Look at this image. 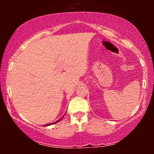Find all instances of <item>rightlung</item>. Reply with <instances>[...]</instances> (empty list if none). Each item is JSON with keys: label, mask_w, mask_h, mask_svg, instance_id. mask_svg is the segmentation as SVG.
Returning a JSON list of instances; mask_svg holds the SVG:
<instances>
[{"label": "right lung", "mask_w": 154, "mask_h": 154, "mask_svg": "<svg viewBox=\"0 0 154 154\" xmlns=\"http://www.w3.org/2000/svg\"><path fill=\"white\" fill-rule=\"evenodd\" d=\"M62 118H63V116H62V117H61V119H59V120H58V121L55 122H54V123H51V124H47V125H45V126H48V125H52V124H55V123H57V122H59V121H60V120H61V119H62Z\"/></svg>", "instance_id": "right-lung-1"}]
</instances>
